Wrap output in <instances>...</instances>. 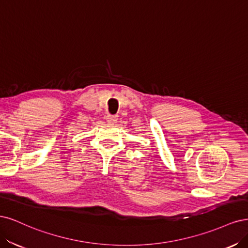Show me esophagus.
I'll list each match as a JSON object with an SVG mask.
<instances>
[{"label":"esophagus","instance_id":"esophagus-1","mask_svg":"<svg viewBox=\"0 0 248 248\" xmlns=\"http://www.w3.org/2000/svg\"><path fill=\"white\" fill-rule=\"evenodd\" d=\"M107 122L110 124H115L117 122V115H107Z\"/></svg>","mask_w":248,"mask_h":248}]
</instances>
